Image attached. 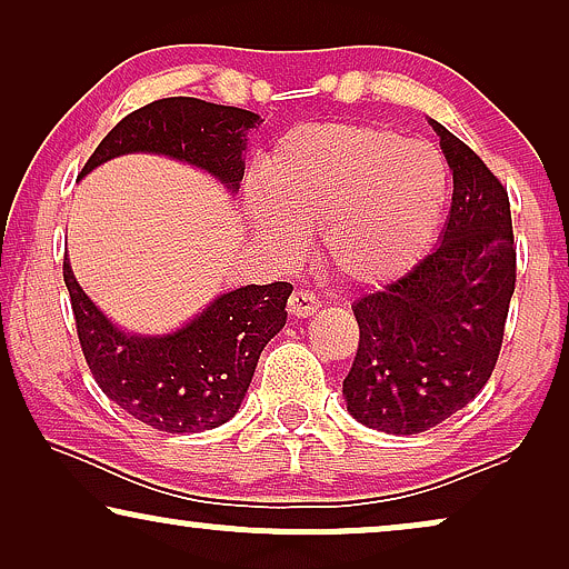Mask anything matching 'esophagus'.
<instances>
[{
	"instance_id": "esophagus-1",
	"label": "esophagus",
	"mask_w": 569,
	"mask_h": 569,
	"mask_svg": "<svg viewBox=\"0 0 569 569\" xmlns=\"http://www.w3.org/2000/svg\"><path fill=\"white\" fill-rule=\"evenodd\" d=\"M287 310H290V316L295 318H308L318 310V298L308 290H295L290 295V300H287Z\"/></svg>"
}]
</instances>
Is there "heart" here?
Returning <instances> with one entry per match:
<instances>
[{
	"instance_id": "obj_1",
	"label": "heart",
	"mask_w": 569,
	"mask_h": 569,
	"mask_svg": "<svg viewBox=\"0 0 569 569\" xmlns=\"http://www.w3.org/2000/svg\"><path fill=\"white\" fill-rule=\"evenodd\" d=\"M248 197L256 230L295 253L302 230L321 228V251L339 279L376 287L399 279L438 236L448 168L438 147L378 127L295 129L259 168Z\"/></svg>"
}]
</instances>
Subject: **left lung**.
<instances>
[{"label":"left lung","mask_w":569,"mask_h":569,"mask_svg":"<svg viewBox=\"0 0 569 569\" xmlns=\"http://www.w3.org/2000/svg\"><path fill=\"white\" fill-rule=\"evenodd\" d=\"M430 123L453 173L440 246L352 306L360 347L345 378L347 411L388 435L430 430L487 386L516 292L508 189L469 144Z\"/></svg>","instance_id":"1"}]
</instances>
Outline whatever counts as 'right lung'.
Listing matches in <instances>:
<instances>
[{"instance_id": "1", "label": "right lung", "mask_w": 569, "mask_h": 569, "mask_svg": "<svg viewBox=\"0 0 569 569\" xmlns=\"http://www.w3.org/2000/svg\"><path fill=\"white\" fill-rule=\"evenodd\" d=\"M259 123V113L199 98L154 100L108 131L80 178L119 154L152 152L189 162L238 193L246 137ZM64 284L100 391L139 422L173 435L214 430L236 417L263 347L282 331L292 292L287 282L238 287L181 329L142 337L108 321L74 279L67 256Z\"/></svg>"}]
</instances>
